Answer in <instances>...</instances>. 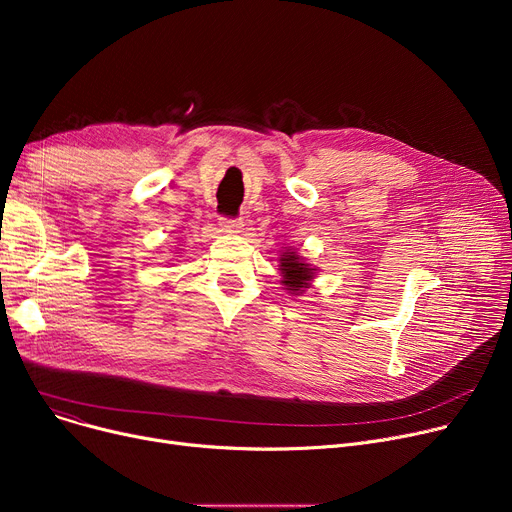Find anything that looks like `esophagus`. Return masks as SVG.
Here are the masks:
<instances>
[{
	"mask_svg": "<svg viewBox=\"0 0 512 512\" xmlns=\"http://www.w3.org/2000/svg\"><path fill=\"white\" fill-rule=\"evenodd\" d=\"M222 232H240L242 220L240 218H220Z\"/></svg>",
	"mask_w": 512,
	"mask_h": 512,
	"instance_id": "1",
	"label": "esophagus"
}]
</instances>
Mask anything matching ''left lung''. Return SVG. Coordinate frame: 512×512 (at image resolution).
<instances>
[{
	"label": "left lung",
	"mask_w": 512,
	"mask_h": 512,
	"mask_svg": "<svg viewBox=\"0 0 512 512\" xmlns=\"http://www.w3.org/2000/svg\"><path fill=\"white\" fill-rule=\"evenodd\" d=\"M280 272L284 274L282 284H286V290L301 292L309 286V280L313 278V270L299 259L294 253H284L280 259Z\"/></svg>",
	"instance_id": "left-lung-1"
}]
</instances>
